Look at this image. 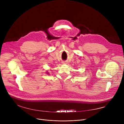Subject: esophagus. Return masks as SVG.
<instances>
[{"instance_id":"1","label":"esophagus","mask_w":124,"mask_h":124,"mask_svg":"<svg viewBox=\"0 0 124 124\" xmlns=\"http://www.w3.org/2000/svg\"><path fill=\"white\" fill-rule=\"evenodd\" d=\"M67 62H62V64H67Z\"/></svg>"}]
</instances>
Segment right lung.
<instances>
[{"instance_id": "obj_1", "label": "right lung", "mask_w": 124, "mask_h": 124, "mask_svg": "<svg viewBox=\"0 0 124 124\" xmlns=\"http://www.w3.org/2000/svg\"><path fill=\"white\" fill-rule=\"evenodd\" d=\"M46 73H48V72H46Z\"/></svg>"}]
</instances>
